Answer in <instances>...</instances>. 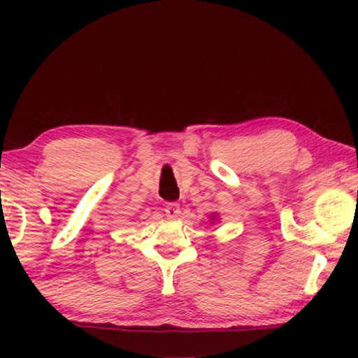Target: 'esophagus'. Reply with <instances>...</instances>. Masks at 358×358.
I'll list each match as a JSON object with an SVG mask.
<instances>
[{
  "mask_svg": "<svg viewBox=\"0 0 358 358\" xmlns=\"http://www.w3.org/2000/svg\"><path fill=\"white\" fill-rule=\"evenodd\" d=\"M164 212H166L167 218L175 220L180 215V206L177 203H167L166 208H164Z\"/></svg>",
  "mask_w": 358,
  "mask_h": 358,
  "instance_id": "1",
  "label": "esophagus"
}]
</instances>
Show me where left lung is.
<instances>
[{
	"label": "left lung",
	"mask_w": 358,
	"mask_h": 358,
	"mask_svg": "<svg viewBox=\"0 0 358 358\" xmlns=\"http://www.w3.org/2000/svg\"><path fill=\"white\" fill-rule=\"evenodd\" d=\"M209 218H210V223H212V224H214L215 222H218V215H217V214H210Z\"/></svg>",
	"instance_id": "1"
}]
</instances>
